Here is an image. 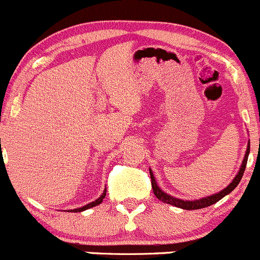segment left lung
Wrapping results in <instances>:
<instances>
[{"instance_id":"obj_1","label":"left lung","mask_w":260,"mask_h":260,"mask_svg":"<svg viewBox=\"0 0 260 260\" xmlns=\"http://www.w3.org/2000/svg\"><path fill=\"white\" fill-rule=\"evenodd\" d=\"M249 151H250V141H249V143H248V148H246L245 155H244L243 164H241L240 169H239V172H238V174H236V176H235V178H234L233 181H231V183L229 184V186L226 187V188H223L222 191L217 192V193L212 194V196L204 197V199H200V200H194V201H184V200L176 199V197H173V196H171V194L166 193V192L161 191V189L159 188V186H158V184H156L155 178H154V176H153V172H151V169H149V172H150L151 187H153L154 194H155V196H156V199L160 200V201H163L164 204L173 205V206L179 207V209H183V210H199V209H205V207L211 206V205L216 204L217 201H220V200L222 199V197H225L226 194L230 193L231 191H234V189H235V187L238 186L239 183H240L241 177H243L244 171H245L246 161H248Z\"/></svg>"}]
</instances>
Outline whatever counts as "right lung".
<instances>
[{
    "instance_id": "right-lung-1",
    "label": "right lung",
    "mask_w": 260,
    "mask_h": 260,
    "mask_svg": "<svg viewBox=\"0 0 260 260\" xmlns=\"http://www.w3.org/2000/svg\"><path fill=\"white\" fill-rule=\"evenodd\" d=\"M105 196H106V189H105V191H104V193H102L101 196H100L99 199L96 200V201L91 202V204L86 205V206H83V207H79V209H74V210H71V211H72V212H81V211H84V210H88V209H91V207H94V206H97V205H100V204H101L102 201H104Z\"/></svg>"
}]
</instances>
